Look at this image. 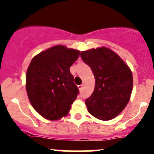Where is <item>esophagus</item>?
Segmentation results:
<instances>
[{
    "label": "esophagus",
    "instance_id": "34e87169",
    "mask_svg": "<svg viewBox=\"0 0 154 154\" xmlns=\"http://www.w3.org/2000/svg\"><path fill=\"white\" fill-rule=\"evenodd\" d=\"M82 86H83V85H82H82H78V86H77V87H78L79 90H80V91H81V90H82Z\"/></svg>",
    "mask_w": 154,
    "mask_h": 154
}]
</instances>
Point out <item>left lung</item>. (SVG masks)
I'll list each match as a JSON object with an SVG mask.
<instances>
[{
	"instance_id": "obj_1",
	"label": "left lung",
	"mask_w": 154,
	"mask_h": 154,
	"mask_svg": "<svg viewBox=\"0 0 154 154\" xmlns=\"http://www.w3.org/2000/svg\"><path fill=\"white\" fill-rule=\"evenodd\" d=\"M95 77L93 94L85 100L88 111L100 120L114 119L130 100L133 75L130 68L110 48L100 47L80 52Z\"/></svg>"
}]
</instances>
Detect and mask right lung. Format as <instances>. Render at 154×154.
Listing matches in <instances>:
<instances>
[{
  "label": "right lung",
  "mask_w": 154,
  "mask_h": 154,
  "mask_svg": "<svg viewBox=\"0 0 154 154\" xmlns=\"http://www.w3.org/2000/svg\"><path fill=\"white\" fill-rule=\"evenodd\" d=\"M79 56L78 50L57 45L32 58L26 88L32 107L45 119L58 120L69 114L79 93L70 67Z\"/></svg>",
  "instance_id": "obj_1"
}]
</instances>
